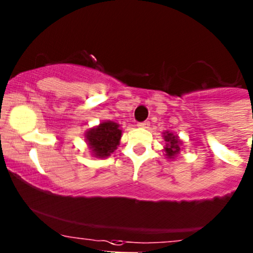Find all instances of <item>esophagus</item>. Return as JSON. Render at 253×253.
Instances as JSON below:
<instances>
[{
    "instance_id": "esophagus-1",
    "label": "esophagus",
    "mask_w": 253,
    "mask_h": 253,
    "mask_svg": "<svg viewBox=\"0 0 253 253\" xmlns=\"http://www.w3.org/2000/svg\"><path fill=\"white\" fill-rule=\"evenodd\" d=\"M149 126H150V122L149 121L139 122V124H138V127H140V128H149Z\"/></svg>"
}]
</instances>
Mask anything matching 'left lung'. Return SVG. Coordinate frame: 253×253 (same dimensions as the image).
Returning a JSON list of instances; mask_svg holds the SVG:
<instances>
[{
  "label": "left lung",
  "instance_id": "obj_1",
  "mask_svg": "<svg viewBox=\"0 0 253 253\" xmlns=\"http://www.w3.org/2000/svg\"><path fill=\"white\" fill-rule=\"evenodd\" d=\"M163 139H165L166 145L163 146V151H165L166 157L169 160H175L177 155L181 151L182 146V140L180 139L179 135H176L175 133L166 131L162 133Z\"/></svg>",
  "mask_w": 253,
  "mask_h": 253
}]
</instances>
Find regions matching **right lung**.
I'll return each instance as SVG.
<instances>
[{"instance_id": "add662e5", "label": "right lung", "mask_w": 253, "mask_h": 253, "mask_svg": "<svg viewBox=\"0 0 253 253\" xmlns=\"http://www.w3.org/2000/svg\"><path fill=\"white\" fill-rule=\"evenodd\" d=\"M121 135L120 125L107 120L88 128L85 132V141L93 157L107 158L118 149Z\"/></svg>"}]
</instances>
